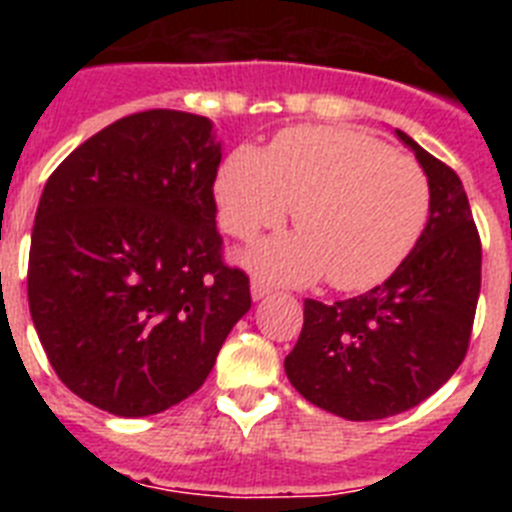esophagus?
Instances as JSON below:
<instances>
[{
    "label": "esophagus",
    "instance_id": "esophagus-1",
    "mask_svg": "<svg viewBox=\"0 0 512 512\" xmlns=\"http://www.w3.org/2000/svg\"><path fill=\"white\" fill-rule=\"evenodd\" d=\"M269 292H271L269 284L261 282V279H253V282H251V297H253V300H264Z\"/></svg>",
    "mask_w": 512,
    "mask_h": 512
}]
</instances>
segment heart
I'll return each instance as SVG.
<instances>
[{"label": "heart", "mask_w": 512, "mask_h": 512, "mask_svg": "<svg viewBox=\"0 0 512 512\" xmlns=\"http://www.w3.org/2000/svg\"><path fill=\"white\" fill-rule=\"evenodd\" d=\"M215 192L220 225L243 241L277 228L295 207L300 235L253 248V269L289 284L325 274L343 292L390 277L431 210V184L415 158L359 130L325 125L282 130L269 153L248 143L233 148Z\"/></svg>", "instance_id": "b5f03b06"}]
</instances>
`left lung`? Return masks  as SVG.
Masks as SVG:
<instances>
[{
  "mask_svg": "<svg viewBox=\"0 0 512 512\" xmlns=\"http://www.w3.org/2000/svg\"><path fill=\"white\" fill-rule=\"evenodd\" d=\"M431 184V215L390 279L351 300H305L284 369L307 402L346 420L415 408L467 356L482 284V243L451 166L397 130Z\"/></svg>",
  "mask_w": 512,
  "mask_h": 512,
  "instance_id": "8db88e82",
  "label": "left lung"
}]
</instances>
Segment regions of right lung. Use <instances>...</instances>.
Listing matches in <instances>:
<instances>
[{
	"label": "right lung",
	"mask_w": 512,
	"mask_h": 512,
	"mask_svg": "<svg viewBox=\"0 0 512 512\" xmlns=\"http://www.w3.org/2000/svg\"><path fill=\"white\" fill-rule=\"evenodd\" d=\"M220 158L207 117L146 110L45 182L27 302L53 372L94 408L143 418L187 400L251 307L215 225Z\"/></svg>",
	"instance_id": "right-lung-1"
}]
</instances>
